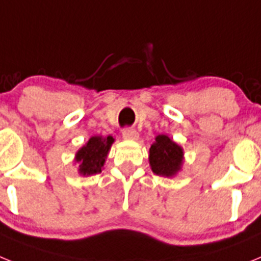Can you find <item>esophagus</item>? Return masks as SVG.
Returning <instances> with one entry per match:
<instances>
[{"mask_svg":"<svg viewBox=\"0 0 261 261\" xmlns=\"http://www.w3.org/2000/svg\"><path fill=\"white\" fill-rule=\"evenodd\" d=\"M123 137L125 140H136L138 137V133L133 128H124L123 129Z\"/></svg>","mask_w":261,"mask_h":261,"instance_id":"obj_1","label":"esophagus"}]
</instances>
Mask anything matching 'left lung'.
I'll list each match as a JSON object with an SVG mask.
<instances>
[{
	"mask_svg": "<svg viewBox=\"0 0 261 261\" xmlns=\"http://www.w3.org/2000/svg\"><path fill=\"white\" fill-rule=\"evenodd\" d=\"M149 161L154 174L172 176L180 170L183 150L167 136H156L155 142L149 150Z\"/></svg>",
	"mask_w": 261,
	"mask_h": 261,
	"instance_id": "obj_1",
	"label": "left lung"
}]
</instances>
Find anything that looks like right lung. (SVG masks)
Returning a JSON list of instances; mask_svg holds the SVG:
<instances>
[{"label":"right lung","instance_id":"add662e5","mask_svg":"<svg viewBox=\"0 0 261 261\" xmlns=\"http://www.w3.org/2000/svg\"><path fill=\"white\" fill-rule=\"evenodd\" d=\"M112 142H114V138L111 136L106 138L100 136L90 138L89 142L77 153V162L80 163L81 174L93 175L102 172L106 156Z\"/></svg>","mask_w":261,"mask_h":261}]
</instances>
